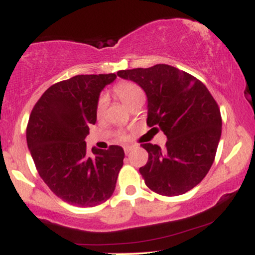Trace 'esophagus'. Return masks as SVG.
Here are the masks:
<instances>
[{
	"mask_svg": "<svg viewBox=\"0 0 255 255\" xmlns=\"http://www.w3.org/2000/svg\"><path fill=\"white\" fill-rule=\"evenodd\" d=\"M124 150H125V153L126 154H128L129 153V152L133 150V146H129V145H127V146H125L124 147Z\"/></svg>",
	"mask_w": 255,
	"mask_h": 255,
	"instance_id": "esophagus-1",
	"label": "esophagus"
}]
</instances>
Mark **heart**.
<instances>
[{
    "instance_id": "1",
    "label": "heart",
    "mask_w": 255,
    "mask_h": 255,
    "mask_svg": "<svg viewBox=\"0 0 255 255\" xmlns=\"http://www.w3.org/2000/svg\"><path fill=\"white\" fill-rule=\"evenodd\" d=\"M115 93L128 108L133 103H135L137 99L144 98V93H142L141 89L136 84L130 83V81H122V83L116 85ZM105 105H107V97L102 95L98 98L97 107H96V114H97L98 118H101L102 114H103ZM124 137L125 135H122L121 139H124Z\"/></svg>"
}]
</instances>
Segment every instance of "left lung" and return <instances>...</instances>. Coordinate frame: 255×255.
Segmentation results:
<instances>
[{
	"mask_svg": "<svg viewBox=\"0 0 255 255\" xmlns=\"http://www.w3.org/2000/svg\"><path fill=\"white\" fill-rule=\"evenodd\" d=\"M118 75L145 91L147 125L168 139L164 148L141 145L148 152L147 163L139 169L146 186L165 197L191 191L209 172L221 139V111L210 91L169 64L119 71Z\"/></svg>",
	"mask_w": 255,
	"mask_h": 255,
	"instance_id": "8db88e82",
	"label": "left lung"
}]
</instances>
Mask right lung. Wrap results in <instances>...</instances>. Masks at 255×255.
<instances>
[{
    "mask_svg": "<svg viewBox=\"0 0 255 255\" xmlns=\"http://www.w3.org/2000/svg\"><path fill=\"white\" fill-rule=\"evenodd\" d=\"M116 74L75 75L49 87L32 109L26 129L28 150L38 174L66 203L92 207L113 195L125 151L111 145L92 148L85 137L96 124V107L105 85Z\"/></svg>",
    "mask_w": 255,
    "mask_h": 255,
    "instance_id": "add662e5",
    "label": "right lung"
}]
</instances>
